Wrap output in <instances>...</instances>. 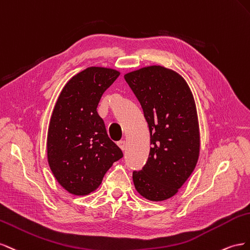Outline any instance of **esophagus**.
<instances>
[{
  "label": "esophagus",
  "instance_id": "1",
  "mask_svg": "<svg viewBox=\"0 0 250 250\" xmlns=\"http://www.w3.org/2000/svg\"><path fill=\"white\" fill-rule=\"evenodd\" d=\"M117 145L121 149H123V151H125V140H120Z\"/></svg>",
  "mask_w": 250,
  "mask_h": 250
}]
</instances>
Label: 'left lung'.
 Instances as JSON below:
<instances>
[{
    "label": "left lung",
    "instance_id": "obj_1",
    "mask_svg": "<svg viewBox=\"0 0 250 250\" xmlns=\"http://www.w3.org/2000/svg\"><path fill=\"white\" fill-rule=\"evenodd\" d=\"M149 130L152 147L146 166L133 172L139 194L151 201L175 196L194 172L200 154L196 103L187 81L159 65L125 74Z\"/></svg>",
    "mask_w": 250,
    "mask_h": 250
}]
</instances>
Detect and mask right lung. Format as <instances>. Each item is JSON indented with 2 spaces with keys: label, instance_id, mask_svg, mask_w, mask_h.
<instances>
[{
  "label": "right lung",
  "instance_id": "right-lung-1",
  "mask_svg": "<svg viewBox=\"0 0 250 250\" xmlns=\"http://www.w3.org/2000/svg\"><path fill=\"white\" fill-rule=\"evenodd\" d=\"M120 72L89 67L63 85L50 119L47 158L55 179L68 192L85 196L101 185L113 163L123 157L108 137L96 108Z\"/></svg>",
  "mask_w": 250,
  "mask_h": 250
}]
</instances>
